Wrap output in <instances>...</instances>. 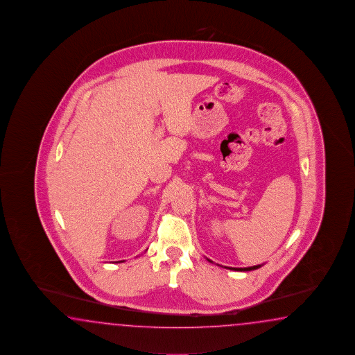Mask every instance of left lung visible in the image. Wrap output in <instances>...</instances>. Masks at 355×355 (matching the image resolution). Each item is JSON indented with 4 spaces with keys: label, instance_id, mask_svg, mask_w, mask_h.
Returning a JSON list of instances; mask_svg holds the SVG:
<instances>
[{
    "label": "left lung",
    "instance_id": "1",
    "mask_svg": "<svg viewBox=\"0 0 355 355\" xmlns=\"http://www.w3.org/2000/svg\"><path fill=\"white\" fill-rule=\"evenodd\" d=\"M210 261V260H209ZM210 262H213V261H210ZM261 268V265H257V266H251V268H230V270H234V271H252V270H256V268Z\"/></svg>",
    "mask_w": 355,
    "mask_h": 355
}]
</instances>
